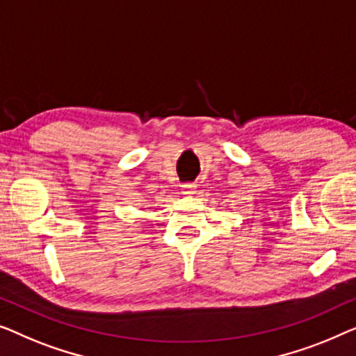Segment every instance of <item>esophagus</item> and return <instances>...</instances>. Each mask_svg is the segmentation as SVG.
Returning <instances> with one entry per match:
<instances>
[{
	"label": "esophagus",
	"instance_id": "1",
	"mask_svg": "<svg viewBox=\"0 0 356 356\" xmlns=\"http://www.w3.org/2000/svg\"><path fill=\"white\" fill-rule=\"evenodd\" d=\"M182 192H184V195H193L195 192H197V185H195V184H184L182 185Z\"/></svg>",
	"mask_w": 356,
	"mask_h": 356
}]
</instances>
